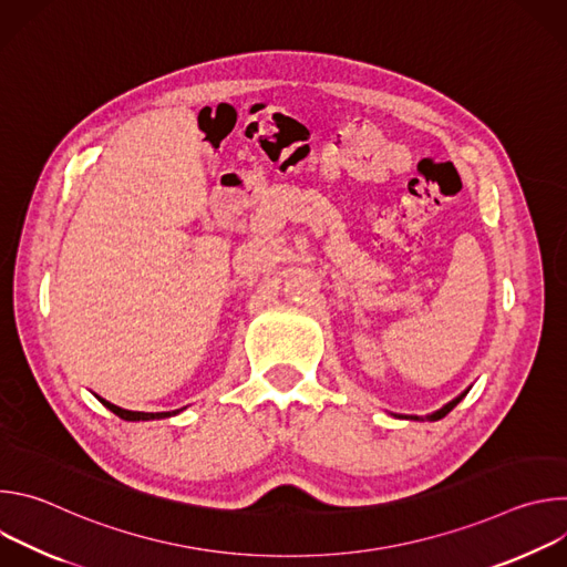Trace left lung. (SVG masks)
I'll list each match as a JSON object with an SVG mask.
<instances>
[{
  "mask_svg": "<svg viewBox=\"0 0 567 567\" xmlns=\"http://www.w3.org/2000/svg\"><path fill=\"white\" fill-rule=\"evenodd\" d=\"M466 392H468V390H464V392H462L460 396H455L453 401H449V403H446V406H442L440 411H435V413L426 415V420H429V422H437V420L446 417V415H449V413H451V411H453V409L457 406V403H460V399H462V396H464ZM396 417H403V420H422V417H417V415H409V417H406V415H396Z\"/></svg>",
  "mask_w": 567,
  "mask_h": 567,
  "instance_id": "8db88e82",
  "label": "left lung"
}]
</instances>
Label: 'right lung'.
<instances>
[{"mask_svg":"<svg viewBox=\"0 0 567 567\" xmlns=\"http://www.w3.org/2000/svg\"><path fill=\"white\" fill-rule=\"evenodd\" d=\"M99 396V394H96ZM99 401L103 403L105 409H110L114 415H118L121 420H127V422H147V420H164V417H171V415H177L179 411H173V413H138V411H125V409H118L114 406V403H110L107 399H101Z\"/></svg>","mask_w":567,"mask_h":567,"instance_id":"obj_1","label":"right lung"}]
</instances>
